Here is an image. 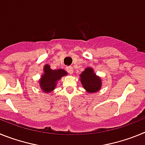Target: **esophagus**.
<instances>
[{"label":"esophagus","instance_id":"esophagus-1","mask_svg":"<svg viewBox=\"0 0 145 145\" xmlns=\"http://www.w3.org/2000/svg\"><path fill=\"white\" fill-rule=\"evenodd\" d=\"M66 70L67 71L69 74L73 73V67H67Z\"/></svg>","mask_w":145,"mask_h":145}]
</instances>
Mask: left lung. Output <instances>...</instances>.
Listing matches in <instances>:
<instances>
[{"label":"left lung","instance_id":"8db88e82","mask_svg":"<svg viewBox=\"0 0 145 145\" xmlns=\"http://www.w3.org/2000/svg\"><path fill=\"white\" fill-rule=\"evenodd\" d=\"M80 80L84 88L88 93L99 91L102 88V79L96 75L91 67H86L80 75Z\"/></svg>","mask_w":145,"mask_h":145}]
</instances>
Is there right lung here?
<instances>
[{
	"mask_svg": "<svg viewBox=\"0 0 145 145\" xmlns=\"http://www.w3.org/2000/svg\"><path fill=\"white\" fill-rule=\"evenodd\" d=\"M65 75H67V72L65 70H52L49 65H45L43 73L38 81L40 88L45 93H51L55 89L59 80Z\"/></svg>",
	"mask_w": 145,
	"mask_h": 145,
	"instance_id": "obj_1",
	"label": "right lung"
}]
</instances>
